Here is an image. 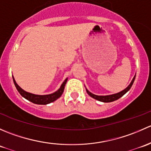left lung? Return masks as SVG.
<instances>
[{
  "label": "left lung",
  "instance_id": "1",
  "mask_svg": "<svg viewBox=\"0 0 151 151\" xmlns=\"http://www.w3.org/2000/svg\"><path fill=\"white\" fill-rule=\"evenodd\" d=\"M135 77H136V75L134 76V77L133 78V80H132V83H130V85H129V86L126 88V89L123 90V91H121V92L118 93L112 94V95H109V96H97V95H94V94L91 93L89 92L88 90H86L87 93H88V95L91 96L92 98L98 100V101H102V102H112V101H115V100H117V99H118L121 98V96H123L126 93H127L128 91L130 90L131 87L132 86V85H133V83H134V81Z\"/></svg>",
  "mask_w": 151,
  "mask_h": 151
}]
</instances>
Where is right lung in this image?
I'll return each mask as SVG.
<instances>
[{
  "mask_svg": "<svg viewBox=\"0 0 151 151\" xmlns=\"http://www.w3.org/2000/svg\"><path fill=\"white\" fill-rule=\"evenodd\" d=\"M13 80L14 83L15 87H16L17 90L18 91V92L20 93V95L22 96H23L24 98L26 99L28 101H31V102L34 103V104H50V103L53 102L54 101H55L56 99L60 97V96L63 94V91H64L65 85L67 82V78L64 80V82L63 83V84L61 85L60 88H59V90H58V91L53 93L52 94H49V95H44V96H40V95H35V94L30 93L26 92V91H23L20 87L15 82L14 79L13 77Z\"/></svg>",
  "mask_w": 151,
  "mask_h": 151,
  "instance_id": "right-lung-1",
  "label": "right lung"
}]
</instances>
